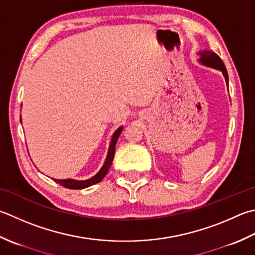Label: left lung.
I'll return each mask as SVG.
<instances>
[{"instance_id": "1", "label": "left lung", "mask_w": 255, "mask_h": 255, "mask_svg": "<svg viewBox=\"0 0 255 255\" xmlns=\"http://www.w3.org/2000/svg\"><path fill=\"white\" fill-rule=\"evenodd\" d=\"M200 55H201L200 62L204 65H207V66H211V67H214L217 69H220V71L223 73L224 77H226V81L228 83V72H227L226 66H224V64L222 62V59L213 52H203V53H200Z\"/></svg>"}]
</instances>
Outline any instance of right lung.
Here are the masks:
<instances>
[{"instance_id":"right-lung-1","label":"right lung","mask_w":255,"mask_h":255,"mask_svg":"<svg viewBox=\"0 0 255 255\" xmlns=\"http://www.w3.org/2000/svg\"><path fill=\"white\" fill-rule=\"evenodd\" d=\"M123 130V127L118 128L115 133L113 134V138H112V142H111V146H109V150H108V154H107V158H106V161H105L103 168L99 170V172L96 174V176H94L93 178L88 179V180H84V181H76V180H72V179H66V180H56V179H53L55 182H57L61 184V186L67 188V189H74V190H79V189H84V188H87V187H91L93 184H96L98 182H101L104 177L106 176V173L108 172L109 168L112 166V162H113V159L115 156V147H116V143L119 136H121V132Z\"/></svg>"}]
</instances>
